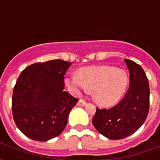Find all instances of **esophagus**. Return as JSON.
<instances>
[{
    "label": "esophagus",
    "mask_w": 160,
    "mask_h": 160,
    "mask_svg": "<svg viewBox=\"0 0 160 160\" xmlns=\"http://www.w3.org/2000/svg\"><path fill=\"white\" fill-rule=\"evenodd\" d=\"M77 105L78 106H85V105H86V102H85L84 100H80L78 101Z\"/></svg>",
    "instance_id": "1"
}]
</instances>
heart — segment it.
Returning <instances> with one entry per match:
<instances>
[{"mask_svg": "<svg viewBox=\"0 0 160 160\" xmlns=\"http://www.w3.org/2000/svg\"><path fill=\"white\" fill-rule=\"evenodd\" d=\"M65 83L75 93L80 89L92 91L94 101L100 106L108 108L116 105L124 95L129 76L125 70L114 66H90L81 68L78 75H70Z\"/></svg>", "mask_w": 160, "mask_h": 160, "instance_id": "b5f03b06", "label": "heart"}]
</instances>
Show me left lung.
I'll use <instances>...</instances> for the list:
<instances>
[{"label":"left lung","instance_id":"left-lung-1","mask_svg":"<svg viewBox=\"0 0 160 160\" xmlns=\"http://www.w3.org/2000/svg\"><path fill=\"white\" fill-rule=\"evenodd\" d=\"M129 71V88L121 101L108 109L96 108L92 119L99 133L110 139L126 138L144 124L149 109V86L143 68L124 59Z\"/></svg>","mask_w":160,"mask_h":160}]
</instances>
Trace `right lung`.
Instances as JSON below:
<instances>
[{"label": "right lung", "mask_w": 160, "mask_h": 160, "mask_svg": "<svg viewBox=\"0 0 160 160\" xmlns=\"http://www.w3.org/2000/svg\"><path fill=\"white\" fill-rule=\"evenodd\" d=\"M71 63L49 60L29 65L14 87L12 114L26 136L47 141L65 129L70 110L79 101L65 89L64 75Z\"/></svg>", "instance_id": "1"}]
</instances>
